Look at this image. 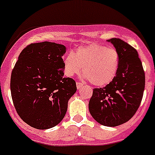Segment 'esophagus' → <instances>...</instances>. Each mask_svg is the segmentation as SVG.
<instances>
[{
  "instance_id": "34e87169",
  "label": "esophagus",
  "mask_w": 155,
  "mask_h": 155,
  "mask_svg": "<svg viewBox=\"0 0 155 155\" xmlns=\"http://www.w3.org/2000/svg\"><path fill=\"white\" fill-rule=\"evenodd\" d=\"M83 87H84V84H82V83H80V82H77L76 83V87L78 89H81V88H83Z\"/></svg>"
}]
</instances>
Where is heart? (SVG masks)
Here are the masks:
<instances>
[{
  "mask_svg": "<svg viewBox=\"0 0 155 155\" xmlns=\"http://www.w3.org/2000/svg\"><path fill=\"white\" fill-rule=\"evenodd\" d=\"M64 72L74 76L84 71V78L97 87H105L115 79L120 66V55L114 48L98 43L81 45L64 60ZM84 69H82V67Z\"/></svg>",
  "mask_w": 155,
  "mask_h": 155,
  "instance_id": "1",
  "label": "heart"
}]
</instances>
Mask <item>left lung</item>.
<instances>
[{"mask_svg": "<svg viewBox=\"0 0 155 155\" xmlns=\"http://www.w3.org/2000/svg\"><path fill=\"white\" fill-rule=\"evenodd\" d=\"M108 41L119 53V69L110 84L93 90L89 111L99 124L116 127L128 121L139 109L145 87V73L136 49L120 38Z\"/></svg>", "mask_w": 155, "mask_h": 155, "instance_id": "1", "label": "left lung"}]
</instances>
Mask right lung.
Listing matches in <instances>:
<instances>
[{"instance_id":"obj_1","label":"right lung","mask_w":155,"mask_h":155,"mask_svg":"<svg viewBox=\"0 0 155 155\" xmlns=\"http://www.w3.org/2000/svg\"><path fill=\"white\" fill-rule=\"evenodd\" d=\"M66 47L50 41L32 43L20 53L11 75L12 98L23 121L37 129L58 125L76 91L71 78L64 77Z\"/></svg>"}]
</instances>
